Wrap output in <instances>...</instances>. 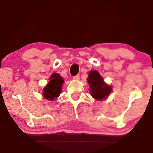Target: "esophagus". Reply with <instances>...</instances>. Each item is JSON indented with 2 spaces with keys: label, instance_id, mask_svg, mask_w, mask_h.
<instances>
[{
  "label": "esophagus",
  "instance_id": "1",
  "mask_svg": "<svg viewBox=\"0 0 153 153\" xmlns=\"http://www.w3.org/2000/svg\"><path fill=\"white\" fill-rule=\"evenodd\" d=\"M79 79H80V75H77L73 77V80H78Z\"/></svg>",
  "mask_w": 153,
  "mask_h": 153
}]
</instances>
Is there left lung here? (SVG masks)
Here are the masks:
<instances>
[{
	"mask_svg": "<svg viewBox=\"0 0 153 153\" xmlns=\"http://www.w3.org/2000/svg\"><path fill=\"white\" fill-rule=\"evenodd\" d=\"M87 82L89 84L91 95L97 101H101L106 99L111 93L112 87L104 82L97 71L89 72Z\"/></svg>",
	"mask_w": 153,
	"mask_h": 153,
	"instance_id": "8db88e82",
	"label": "left lung"
}]
</instances>
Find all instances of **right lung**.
Segmentation results:
<instances>
[{"label":"right lung","instance_id":"add662e5","mask_svg":"<svg viewBox=\"0 0 153 153\" xmlns=\"http://www.w3.org/2000/svg\"><path fill=\"white\" fill-rule=\"evenodd\" d=\"M64 80L58 73H52L49 79L48 83L43 88L44 99L53 101L61 94Z\"/></svg>","mask_w":153,"mask_h":153}]
</instances>
